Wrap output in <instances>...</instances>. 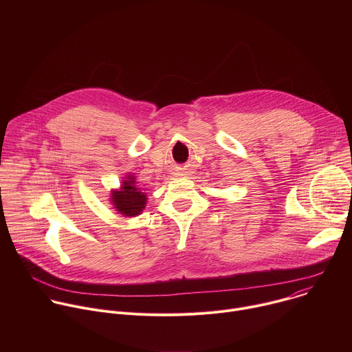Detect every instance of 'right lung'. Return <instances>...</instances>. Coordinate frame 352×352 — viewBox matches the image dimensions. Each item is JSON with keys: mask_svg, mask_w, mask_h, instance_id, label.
Returning <instances> with one entry per match:
<instances>
[{"mask_svg": "<svg viewBox=\"0 0 352 352\" xmlns=\"http://www.w3.org/2000/svg\"><path fill=\"white\" fill-rule=\"evenodd\" d=\"M147 202L146 193L143 189L136 186L133 175H128L122 181L121 188L111 190V204L114 209L124 217H136L139 216Z\"/></svg>", "mask_w": 352, "mask_h": 352, "instance_id": "right-lung-1", "label": "right lung"}]
</instances>
